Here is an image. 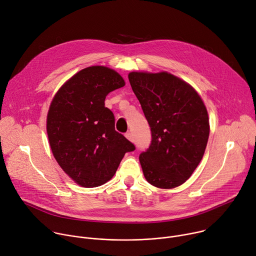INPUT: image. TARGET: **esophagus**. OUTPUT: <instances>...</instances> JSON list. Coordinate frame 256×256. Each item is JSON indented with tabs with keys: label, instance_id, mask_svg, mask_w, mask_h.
<instances>
[{
	"label": "esophagus",
	"instance_id": "obj_1",
	"mask_svg": "<svg viewBox=\"0 0 256 256\" xmlns=\"http://www.w3.org/2000/svg\"><path fill=\"white\" fill-rule=\"evenodd\" d=\"M126 138L128 140H130V142H134V138H132V132H126Z\"/></svg>",
	"mask_w": 256,
	"mask_h": 256
}]
</instances>
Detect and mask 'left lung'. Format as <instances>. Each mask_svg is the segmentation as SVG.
<instances>
[{"label": "left lung", "instance_id": "left-lung-1", "mask_svg": "<svg viewBox=\"0 0 256 256\" xmlns=\"http://www.w3.org/2000/svg\"><path fill=\"white\" fill-rule=\"evenodd\" d=\"M128 80L152 132L140 155L144 176L162 190L175 188L202 159L210 134L206 107L188 82L168 72H130Z\"/></svg>", "mask_w": 256, "mask_h": 256}]
</instances>
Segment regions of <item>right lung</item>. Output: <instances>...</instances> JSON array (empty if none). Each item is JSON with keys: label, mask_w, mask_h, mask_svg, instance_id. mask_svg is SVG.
Wrapping results in <instances>:
<instances>
[{"label": "right lung", "mask_w": 256, "mask_h": 256, "mask_svg": "<svg viewBox=\"0 0 256 256\" xmlns=\"http://www.w3.org/2000/svg\"><path fill=\"white\" fill-rule=\"evenodd\" d=\"M126 85L118 72L104 66L85 68L54 94L46 116L52 155L64 172L82 188L100 186L116 174L134 146L114 128L105 97Z\"/></svg>", "instance_id": "1"}]
</instances>
